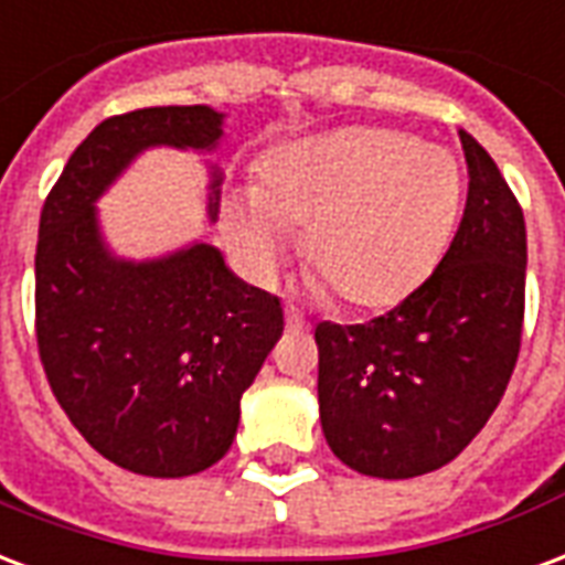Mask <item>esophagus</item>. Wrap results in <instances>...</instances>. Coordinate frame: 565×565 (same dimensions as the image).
I'll return each mask as SVG.
<instances>
[{"label": "esophagus", "mask_w": 565, "mask_h": 565, "mask_svg": "<svg viewBox=\"0 0 565 565\" xmlns=\"http://www.w3.org/2000/svg\"><path fill=\"white\" fill-rule=\"evenodd\" d=\"M284 317H287V329H308V320H305V315L296 308V305H284Z\"/></svg>", "instance_id": "obj_1"}]
</instances>
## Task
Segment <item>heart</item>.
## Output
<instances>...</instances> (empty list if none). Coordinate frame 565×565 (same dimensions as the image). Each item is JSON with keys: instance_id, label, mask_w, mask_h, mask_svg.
<instances>
[{"instance_id": "b5f03b06", "label": "heart", "mask_w": 565, "mask_h": 565, "mask_svg": "<svg viewBox=\"0 0 565 565\" xmlns=\"http://www.w3.org/2000/svg\"><path fill=\"white\" fill-rule=\"evenodd\" d=\"M463 173L443 146L388 128H344L271 149L260 185L230 191L224 233L257 281L305 227V257L344 302L383 308L443 260L463 209Z\"/></svg>"}]
</instances>
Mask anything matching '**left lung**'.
Listing matches in <instances>:
<instances>
[{"mask_svg": "<svg viewBox=\"0 0 565 565\" xmlns=\"http://www.w3.org/2000/svg\"><path fill=\"white\" fill-rule=\"evenodd\" d=\"M467 206L431 278L367 323H317L329 449L356 473L440 470L482 431L515 371L527 230L494 158L467 131Z\"/></svg>", "mask_w": 565, "mask_h": 565, "instance_id": "left-lung-1", "label": "left lung"}]
</instances>
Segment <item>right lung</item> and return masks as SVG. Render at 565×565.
I'll return each instance as SVG.
<instances>
[{
    "label": "right lung",
    "mask_w": 565,
    "mask_h": 565,
    "mask_svg": "<svg viewBox=\"0 0 565 565\" xmlns=\"http://www.w3.org/2000/svg\"><path fill=\"white\" fill-rule=\"evenodd\" d=\"M221 137L224 113L206 104L110 116L74 149L38 224L35 332L50 388L95 452L154 479L227 455L284 308L206 242L158 260L116 257L95 200L149 146L212 152ZM209 191L215 221L221 173Z\"/></svg>",
    "instance_id": "1"
}]
</instances>
